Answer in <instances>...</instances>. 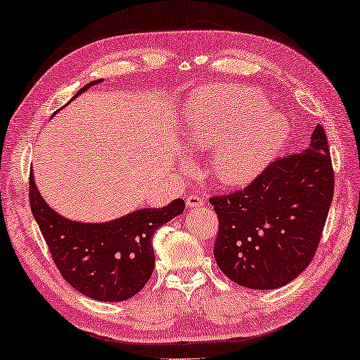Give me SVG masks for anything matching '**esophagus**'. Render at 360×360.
Returning <instances> with one entry per match:
<instances>
[{"mask_svg":"<svg viewBox=\"0 0 360 360\" xmlns=\"http://www.w3.org/2000/svg\"><path fill=\"white\" fill-rule=\"evenodd\" d=\"M186 205L189 208H197V207H203L205 205V198L198 197V195H189L186 198Z\"/></svg>","mask_w":360,"mask_h":360,"instance_id":"esophagus-1","label":"esophagus"}]
</instances>
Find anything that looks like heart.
Instances as JSON below:
<instances>
[{
    "label": "heart",
    "mask_w": 360,
    "mask_h": 360,
    "mask_svg": "<svg viewBox=\"0 0 360 360\" xmlns=\"http://www.w3.org/2000/svg\"><path fill=\"white\" fill-rule=\"evenodd\" d=\"M281 120L252 88L227 84L203 91L187 112L186 139L193 150H210L208 171L219 186L253 179L282 146Z\"/></svg>",
    "instance_id": "b5f03b06"
}]
</instances>
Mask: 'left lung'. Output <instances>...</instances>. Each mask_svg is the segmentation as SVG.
Masks as SVG:
<instances>
[{"label":"left lung","mask_w":360,"mask_h":360,"mask_svg":"<svg viewBox=\"0 0 360 360\" xmlns=\"http://www.w3.org/2000/svg\"><path fill=\"white\" fill-rule=\"evenodd\" d=\"M335 176L317 124L303 152L272 162L252 184L210 198L219 219L214 259L232 282L274 290L309 266L332 205Z\"/></svg>","instance_id":"left-lung-1"}]
</instances>
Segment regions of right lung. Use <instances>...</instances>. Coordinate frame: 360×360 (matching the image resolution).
Instances as JSON below:
<instances>
[{"label":"right lung","instance_id":"right-lung-1","mask_svg":"<svg viewBox=\"0 0 360 360\" xmlns=\"http://www.w3.org/2000/svg\"><path fill=\"white\" fill-rule=\"evenodd\" d=\"M99 83L102 79L88 83L72 101ZM30 207L62 277L89 298L117 303L144 288L155 266L153 233L184 211V200L176 198L163 208L136 210L113 221L79 222L49 207L32 169Z\"/></svg>","mask_w":360,"mask_h":360}]
</instances>
